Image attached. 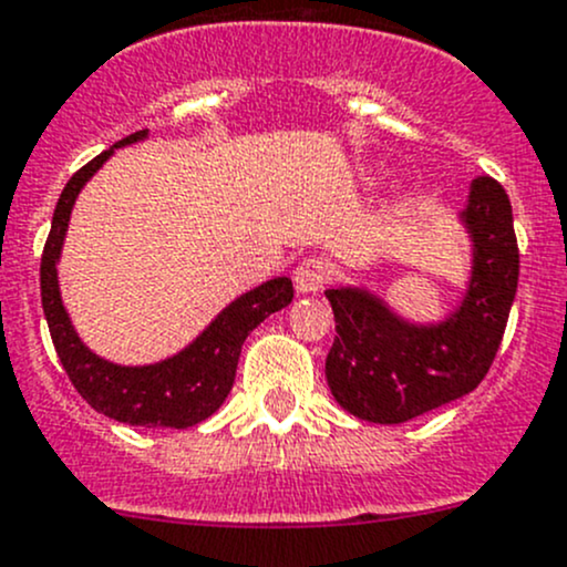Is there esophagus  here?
<instances>
[{"label": "esophagus", "mask_w": 567, "mask_h": 567, "mask_svg": "<svg viewBox=\"0 0 567 567\" xmlns=\"http://www.w3.org/2000/svg\"><path fill=\"white\" fill-rule=\"evenodd\" d=\"M331 279V266L323 258H307L296 266L293 282L299 293H318L329 285Z\"/></svg>", "instance_id": "esophagus-1"}]
</instances>
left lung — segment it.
I'll return each instance as SVG.
<instances>
[{
    "label": "left lung",
    "instance_id": "8db88e82",
    "mask_svg": "<svg viewBox=\"0 0 567 567\" xmlns=\"http://www.w3.org/2000/svg\"><path fill=\"white\" fill-rule=\"evenodd\" d=\"M462 219L475 247L473 279L462 307L443 323H408L359 288L326 290L337 320L326 380L355 419L404 424L486 378L519 285V244L503 184L475 178Z\"/></svg>",
    "mask_w": 567,
    "mask_h": 567
}]
</instances>
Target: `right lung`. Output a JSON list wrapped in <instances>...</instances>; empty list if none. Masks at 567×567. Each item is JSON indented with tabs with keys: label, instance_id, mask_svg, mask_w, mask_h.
I'll return each instance as SVG.
<instances>
[{
	"label": "right lung",
	"instance_id": "right-lung-1",
	"mask_svg": "<svg viewBox=\"0 0 567 567\" xmlns=\"http://www.w3.org/2000/svg\"><path fill=\"white\" fill-rule=\"evenodd\" d=\"M143 138H146V130H138L118 141L113 148ZM113 148L97 154L92 163L75 171L59 195L51 234L45 238L43 260H40V296H43L48 331H51L53 348H56L70 383L97 413L130 426L187 429L217 413L219 404L234 389L244 339L249 337V331L258 329L268 315L279 312L293 301V282L288 277H277L244 293L241 299L225 307L217 320L174 359L148 363V367H118V363L94 355L70 326L68 312L62 307L56 260L81 187L97 174Z\"/></svg>",
	"mask_w": 567,
	"mask_h": 567
}]
</instances>
